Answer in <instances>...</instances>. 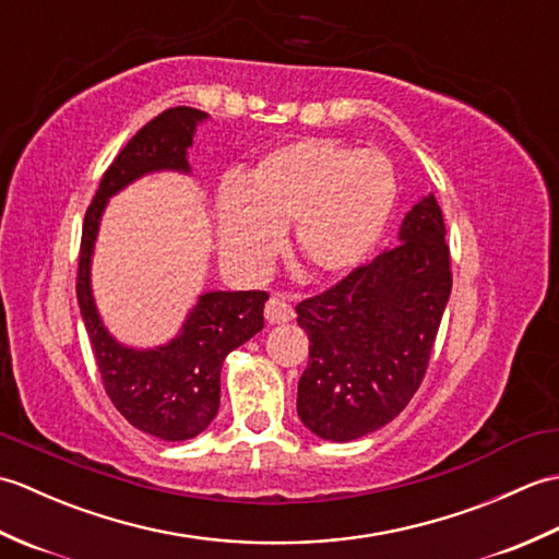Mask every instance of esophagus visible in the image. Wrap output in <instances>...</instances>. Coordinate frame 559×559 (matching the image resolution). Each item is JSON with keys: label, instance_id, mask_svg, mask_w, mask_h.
<instances>
[{"label": "esophagus", "instance_id": "1", "mask_svg": "<svg viewBox=\"0 0 559 559\" xmlns=\"http://www.w3.org/2000/svg\"><path fill=\"white\" fill-rule=\"evenodd\" d=\"M264 317H266L269 324H286V322H290V319L295 317V312H293V307L286 300L271 298L266 302V307H264Z\"/></svg>", "mask_w": 559, "mask_h": 559}]
</instances>
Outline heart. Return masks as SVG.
Wrapping results in <instances>:
<instances>
[{"instance_id":"heart-1","label":"heart","mask_w":559,"mask_h":559,"mask_svg":"<svg viewBox=\"0 0 559 559\" xmlns=\"http://www.w3.org/2000/svg\"><path fill=\"white\" fill-rule=\"evenodd\" d=\"M396 204V177L377 148L302 139L261 156L216 194V242L235 271L261 273L293 225V252L319 278L360 269Z\"/></svg>"}]
</instances>
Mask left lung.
Listing matches in <instances>:
<instances>
[{"label": "left lung", "instance_id": "8db88e82", "mask_svg": "<svg viewBox=\"0 0 559 559\" xmlns=\"http://www.w3.org/2000/svg\"><path fill=\"white\" fill-rule=\"evenodd\" d=\"M444 235L437 199L425 194L403 218L396 247L295 307L310 338L298 415L319 439L377 432L418 391L451 295Z\"/></svg>", "mask_w": 559, "mask_h": 559}]
</instances>
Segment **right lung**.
Here are the masks:
<instances>
[{
    "label": "right lung",
    "instance_id": "add662e5",
    "mask_svg": "<svg viewBox=\"0 0 559 559\" xmlns=\"http://www.w3.org/2000/svg\"><path fill=\"white\" fill-rule=\"evenodd\" d=\"M204 122H209L206 112L180 105L141 127L103 175L81 233L76 300L105 391L136 430L165 442L192 439L216 418L223 360L264 329L269 295L261 290L201 293L168 343L134 348L117 341L105 326L93 298L91 266L108 201L153 173L192 175L189 148L194 146L197 127Z\"/></svg>",
    "mask_w": 559,
    "mask_h": 559
}]
</instances>
